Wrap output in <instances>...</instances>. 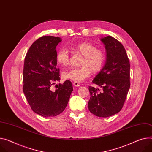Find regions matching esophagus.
Listing matches in <instances>:
<instances>
[{
    "label": "esophagus",
    "mask_w": 152,
    "mask_h": 152,
    "mask_svg": "<svg viewBox=\"0 0 152 152\" xmlns=\"http://www.w3.org/2000/svg\"><path fill=\"white\" fill-rule=\"evenodd\" d=\"M73 86H75V87H80V83H79V82H73Z\"/></svg>",
    "instance_id": "34e87169"
}]
</instances>
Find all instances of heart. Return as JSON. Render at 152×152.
I'll list each match as a JSON object with an SVG mask.
<instances>
[{"label": "heart", "mask_w": 152, "mask_h": 152, "mask_svg": "<svg viewBox=\"0 0 152 152\" xmlns=\"http://www.w3.org/2000/svg\"><path fill=\"white\" fill-rule=\"evenodd\" d=\"M74 50L84 56L79 68H73L63 73V77L71 79L75 82L84 81L91 75V72L97 73L101 70L105 61V53L101 48H96L93 44L84 42L72 47ZM56 60L62 66H67L70 64V53L68 50L62 47L57 52Z\"/></svg>", "instance_id": "obj_1"}]
</instances>
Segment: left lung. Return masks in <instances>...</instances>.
<instances>
[{"instance_id": "left-lung-1", "label": "left lung", "mask_w": 152, "mask_h": 152, "mask_svg": "<svg viewBox=\"0 0 152 152\" xmlns=\"http://www.w3.org/2000/svg\"><path fill=\"white\" fill-rule=\"evenodd\" d=\"M105 46L107 59L104 66L93 80L102 91L89 87L88 110L96 116L107 118L121 111L130 87V65L126 50L115 38L101 39Z\"/></svg>"}]
</instances>
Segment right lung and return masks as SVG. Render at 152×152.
I'll return each instance as SVG.
<instances>
[{
	"instance_id": "obj_1",
	"label": "right lung",
	"mask_w": 152,
	"mask_h": 152,
	"mask_svg": "<svg viewBox=\"0 0 152 152\" xmlns=\"http://www.w3.org/2000/svg\"><path fill=\"white\" fill-rule=\"evenodd\" d=\"M61 40L58 37H41L31 45L25 58L23 91L33 111L45 118L61 113L73 91L69 80L59 84L56 90L51 88L60 80L56 48Z\"/></svg>"
}]
</instances>
